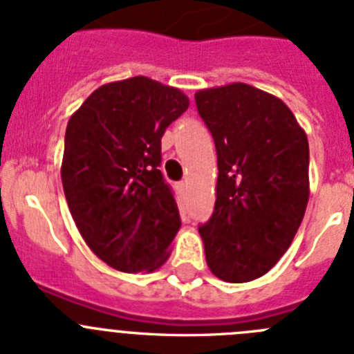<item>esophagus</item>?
<instances>
[{"mask_svg": "<svg viewBox=\"0 0 354 354\" xmlns=\"http://www.w3.org/2000/svg\"><path fill=\"white\" fill-rule=\"evenodd\" d=\"M180 189H181V190H185V189H187V180L181 181V183H180Z\"/></svg>", "mask_w": 354, "mask_h": 354, "instance_id": "1", "label": "esophagus"}]
</instances>
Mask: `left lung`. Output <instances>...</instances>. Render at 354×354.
<instances>
[{"label":"left lung","instance_id":"left-lung-1","mask_svg":"<svg viewBox=\"0 0 354 354\" xmlns=\"http://www.w3.org/2000/svg\"><path fill=\"white\" fill-rule=\"evenodd\" d=\"M196 106L217 151L214 214L199 226L210 270L228 283L269 272L310 196L308 139L279 97L248 84L203 88Z\"/></svg>","mask_w":354,"mask_h":354}]
</instances>
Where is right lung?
<instances>
[{
  "label": "right lung",
  "mask_w": 354,
  "mask_h": 354,
  "mask_svg": "<svg viewBox=\"0 0 354 354\" xmlns=\"http://www.w3.org/2000/svg\"><path fill=\"white\" fill-rule=\"evenodd\" d=\"M189 97L146 76L101 85L71 115L62 185L92 253L122 272L155 270L181 226L160 173L162 135Z\"/></svg>",
  "instance_id": "add662e5"
}]
</instances>
